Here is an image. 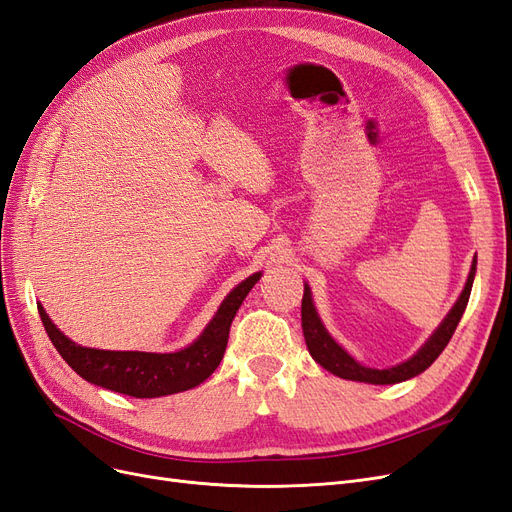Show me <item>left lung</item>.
Returning <instances> with one entry per match:
<instances>
[{
  "mask_svg": "<svg viewBox=\"0 0 512 512\" xmlns=\"http://www.w3.org/2000/svg\"><path fill=\"white\" fill-rule=\"evenodd\" d=\"M474 273H476V258L472 262L466 288H463L461 297L457 299L451 312H448V316L442 320L436 333L427 339V344L418 350L412 359H408L406 363H399L395 367H389V369L363 367L361 363H356L342 346H337L335 339L327 333V329L322 327V322L316 314L314 301H312V292H309V286H305L303 303H301V324H303L307 350L314 356L316 363H320L324 369L331 371V374H335L339 378L354 380V382H367V384H395V382L410 380V378L421 374V371H425L433 361H436L442 354V350L446 348V344L451 342L457 324H459L463 312H466L472 282H474Z\"/></svg>",
  "mask_w": 512,
  "mask_h": 512,
  "instance_id": "left-lung-1",
  "label": "left lung"
}]
</instances>
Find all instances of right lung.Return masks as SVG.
I'll use <instances>...</instances> for the list:
<instances>
[{
    "label": "right lung",
    "mask_w": 512,
    "mask_h": 512,
    "mask_svg": "<svg viewBox=\"0 0 512 512\" xmlns=\"http://www.w3.org/2000/svg\"><path fill=\"white\" fill-rule=\"evenodd\" d=\"M258 280L260 273H254L241 282L224 299L203 335L192 346L170 354L83 348L55 327L42 305H38V312L44 331L61 354V359L83 380L130 397H162L194 389L213 374L224 356L228 331L237 309Z\"/></svg>",
    "instance_id": "1"
}]
</instances>
